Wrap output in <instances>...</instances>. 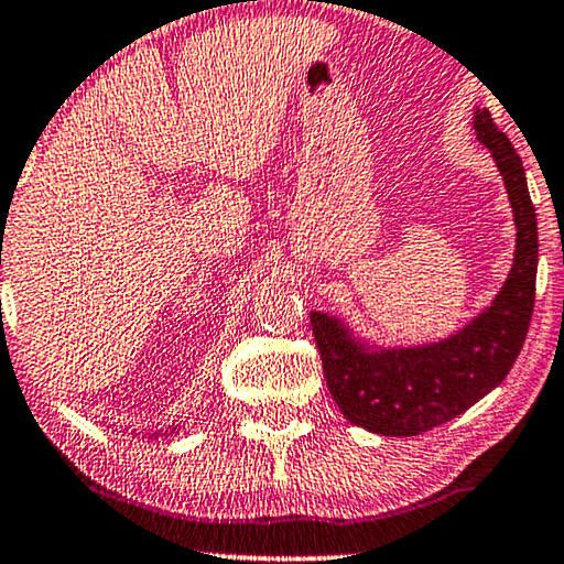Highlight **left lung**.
I'll return each mask as SVG.
<instances>
[{
	"instance_id": "obj_1",
	"label": "left lung",
	"mask_w": 564,
	"mask_h": 564,
	"mask_svg": "<svg viewBox=\"0 0 564 564\" xmlns=\"http://www.w3.org/2000/svg\"><path fill=\"white\" fill-rule=\"evenodd\" d=\"M473 128L496 159L516 220L511 274L488 311L438 344L380 351L354 341L334 315L311 313L330 395L354 426L372 434L419 436L457 419L506 380L527 341L536 292V213L508 135L488 110L475 112Z\"/></svg>"
}]
</instances>
